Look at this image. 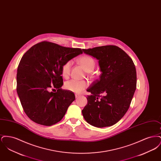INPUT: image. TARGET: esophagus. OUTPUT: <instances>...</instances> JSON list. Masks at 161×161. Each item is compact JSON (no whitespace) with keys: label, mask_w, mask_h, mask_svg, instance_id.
Here are the masks:
<instances>
[{"label":"esophagus","mask_w":161,"mask_h":161,"mask_svg":"<svg viewBox=\"0 0 161 161\" xmlns=\"http://www.w3.org/2000/svg\"><path fill=\"white\" fill-rule=\"evenodd\" d=\"M75 98H77L78 97H80V95H79V94H75Z\"/></svg>","instance_id":"obj_1"}]
</instances>
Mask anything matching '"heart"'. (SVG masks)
I'll return each instance as SVG.
<instances>
[{"mask_svg": "<svg viewBox=\"0 0 161 161\" xmlns=\"http://www.w3.org/2000/svg\"><path fill=\"white\" fill-rule=\"evenodd\" d=\"M78 62L84 67L87 73L89 75H92L91 72L95 69L96 62L94 58L88 55H85L80 57L78 59ZM72 61L69 60L65 61L61 66V72L62 76L64 78H68L70 74ZM88 83L86 80H71L66 81L64 84V88L71 92L80 93L84 91L88 86Z\"/></svg>", "mask_w": 161, "mask_h": 161, "instance_id": "b5f03b06", "label": "heart"}]
</instances>
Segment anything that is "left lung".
<instances>
[{"instance_id": "left-lung-1", "label": "left lung", "mask_w": 161, "mask_h": 161, "mask_svg": "<svg viewBox=\"0 0 161 161\" xmlns=\"http://www.w3.org/2000/svg\"><path fill=\"white\" fill-rule=\"evenodd\" d=\"M84 53L98 60L101 74L87 90V104L82 110L85 120L97 127L111 126L127 112L136 88V71L132 59L115 45L98 46Z\"/></svg>"}]
</instances>
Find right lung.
<instances>
[{
	"instance_id": "right-lung-1",
	"label": "right lung",
	"mask_w": 161,
	"mask_h": 161,
	"mask_svg": "<svg viewBox=\"0 0 161 161\" xmlns=\"http://www.w3.org/2000/svg\"><path fill=\"white\" fill-rule=\"evenodd\" d=\"M82 53L80 48L43 41L23 55L17 68V92L25 113L32 121L51 126L61 121L75 99L74 92L61 88V66ZM51 88L57 91L49 92Z\"/></svg>"
}]
</instances>
